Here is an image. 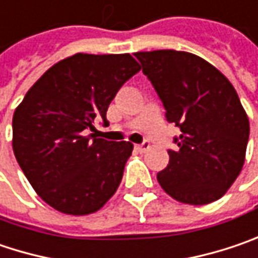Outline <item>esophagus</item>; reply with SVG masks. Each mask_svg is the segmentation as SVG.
<instances>
[{"label":"esophagus","instance_id":"esophagus-1","mask_svg":"<svg viewBox=\"0 0 258 258\" xmlns=\"http://www.w3.org/2000/svg\"><path fill=\"white\" fill-rule=\"evenodd\" d=\"M149 147H150L149 142H143L142 144H136V150H137V152H140V153H144Z\"/></svg>","mask_w":258,"mask_h":258}]
</instances>
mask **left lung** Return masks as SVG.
I'll list each match as a JSON object with an SVG mask.
<instances>
[{
	"instance_id": "obj_1",
	"label": "left lung",
	"mask_w": 258,
	"mask_h": 258,
	"mask_svg": "<svg viewBox=\"0 0 258 258\" xmlns=\"http://www.w3.org/2000/svg\"><path fill=\"white\" fill-rule=\"evenodd\" d=\"M166 109L181 130L169 163L158 174L160 187L185 205L219 200L239 175L250 122L236 90L216 67L184 51L136 52Z\"/></svg>"
}]
</instances>
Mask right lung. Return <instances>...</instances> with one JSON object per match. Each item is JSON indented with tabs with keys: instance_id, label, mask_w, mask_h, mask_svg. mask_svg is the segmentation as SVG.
I'll return each mask as SVG.
<instances>
[{
	"instance_id": "add662e5",
	"label": "right lung",
	"mask_w": 258,
	"mask_h": 258,
	"mask_svg": "<svg viewBox=\"0 0 258 258\" xmlns=\"http://www.w3.org/2000/svg\"><path fill=\"white\" fill-rule=\"evenodd\" d=\"M139 71L130 53H76L48 70L16 108L14 156L55 210L90 215L115 194L133 144L100 139L95 124H108L109 103Z\"/></svg>"
}]
</instances>
